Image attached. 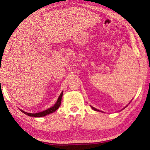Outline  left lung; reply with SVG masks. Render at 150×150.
I'll return each instance as SVG.
<instances>
[{
    "label": "left lung",
    "instance_id": "left-lung-1",
    "mask_svg": "<svg viewBox=\"0 0 150 150\" xmlns=\"http://www.w3.org/2000/svg\"><path fill=\"white\" fill-rule=\"evenodd\" d=\"M129 103H130V102H129ZM129 103H128V104H129ZM128 104H127V105L123 108V110H124V109H125V108H126L127 106H128ZM91 108L93 109V110H94V111H99V112H104L103 111H100V110H98V109H96V108H94V107H93L92 106H91Z\"/></svg>",
    "mask_w": 150,
    "mask_h": 150
}]
</instances>
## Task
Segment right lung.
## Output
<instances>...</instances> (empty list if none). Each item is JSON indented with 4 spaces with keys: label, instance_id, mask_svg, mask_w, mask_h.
<instances>
[{
    "label": "right lung",
    "instance_id": "add662e5",
    "mask_svg": "<svg viewBox=\"0 0 150 150\" xmlns=\"http://www.w3.org/2000/svg\"><path fill=\"white\" fill-rule=\"evenodd\" d=\"M63 91H62V93H61V94L59 95V96L57 100L56 101V103L54 104V105L51 108H49L47 110L42 111H40L39 112H35V113H30V112H27L23 110H19L23 112L24 114L28 115L29 116L31 117H42V116H45L46 115H48L49 114H51V113L55 112L57 109L59 108V107L61 105V99H62V94H63Z\"/></svg>",
    "mask_w": 150,
    "mask_h": 150
}]
</instances>
